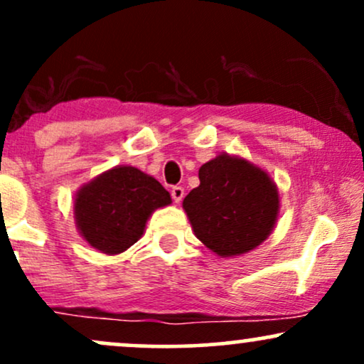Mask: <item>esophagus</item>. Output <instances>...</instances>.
I'll return each mask as SVG.
<instances>
[{"label":"esophagus","instance_id":"34e87169","mask_svg":"<svg viewBox=\"0 0 364 364\" xmlns=\"http://www.w3.org/2000/svg\"><path fill=\"white\" fill-rule=\"evenodd\" d=\"M171 196H173L174 202L179 203L183 200V196H185V188H183V186H173V190H171Z\"/></svg>","mask_w":364,"mask_h":364}]
</instances>
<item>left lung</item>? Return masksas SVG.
Returning <instances> with one entry per match:
<instances>
[{"mask_svg":"<svg viewBox=\"0 0 364 364\" xmlns=\"http://www.w3.org/2000/svg\"><path fill=\"white\" fill-rule=\"evenodd\" d=\"M200 185L183 200L195 236L217 257H240L258 248L277 223L274 179L240 156H219L198 171Z\"/></svg>","mask_w":364,"mask_h":364,"instance_id":"left-lung-1","label":"left lung"}]
</instances>
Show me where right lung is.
Returning a JSON list of instances; mask_svg holds the SVG:
<instances>
[{
    "mask_svg": "<svg viewBox=\"0 0 364 364\" xmlns=\"http://www.w3.org/2000/svg\"><path fill=\"white\" fill-rule=\"evenodd\" d=\"M168 205L169 191L156 178L133 166H116L77 191L75 224L92 248L119 255L140 240L154 210Z\"/></svg>",
    "mask_w": 364,
    "mask_h": 364,
    "instance_id": "add662e5",
    "label": "right lung"
}]
</instances>
